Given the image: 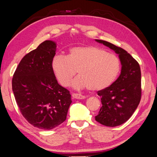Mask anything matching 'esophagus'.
Returning a JSON list of instances; mask_svg holds the SVG:
<instances>
[{
	"mask_svg": "<svg viewBox=\"0 0 157 157\" xmlns=\"http://www.w3.org/2000/svg\"><path fill=\"white\" fill-rule=\"evenodd\" d=\"M71 96L74 99H83L86 98V97L82 95L81 94H76V93H73L71 94Z\"/></svg>",
	"mask_w": 157,
	"mask_h": 157,
	"instance_id": "obj_1",
	"label": "esophagus"
}]
</instances>
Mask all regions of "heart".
I'll return each mask as SVG.
<instances>
[{
    "mask_svg": "<svg viewBox=\"0 0 157 157\" xmlns=\"http://www.w3.org/2000/svg\"><path fill=\"white\" fill-rule=\"evenodd\" d=\"M55 76L63 86H68L78 71L71 86L99 91L110 86L119 74L120 63L116 56L94 46L71 48L67 56L57 55L51 63Z\"/></svg>",
    "mask_w": 157,
    "mask_h": 157,
    "instance_id": "b5f03b06",
    "label": "heart"
}]
</instances>
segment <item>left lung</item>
Instances as JSON below:
<instances>
[{
  "instance_id": "8db88e82",
  "label": "left lung",
  "mask_w": 157,
  "mask_h": 157,
  "mask_svg": "<svg viewBox=\"0 0 157 157\" xmlns=\"http://www.w3.org/2000/svg\"><path fill=\"white\" fill-rule=\"evenodd\" d=\"M118 54L121 73L106 89L97 92L102 106L95 120L107 127H117L129 119L137 109L141 97V72L139 64L129 53L106 41L95 40Z\"/></svg>"
}]
</instances>
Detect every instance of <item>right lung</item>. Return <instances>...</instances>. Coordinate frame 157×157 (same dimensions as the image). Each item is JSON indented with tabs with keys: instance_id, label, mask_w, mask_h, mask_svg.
Here are the masks:
<instances>
[{
	"instance_id": "1",
	"label": "right lung",
	"mask_w": 157,
	"mask_h": 157,
	"mask_svg": "<svg viewBox=\"0 0 157 157\" xmlns=\"http://www.w3.org/2000/svg\"><path fill=\"white\" fill-rule=\"evenodd\" d=\"M56 43L46 40L25 55L12 78V90L27 121L50 130L66 120L71 103L69 91L58 84L51 67Z\"/></svg>"
}]
</instances>
